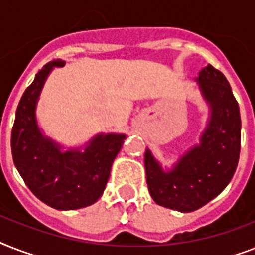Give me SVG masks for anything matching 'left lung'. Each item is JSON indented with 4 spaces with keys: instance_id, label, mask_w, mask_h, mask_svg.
<instances>
[{
    "instance_id": "1",
    "label": "left lung",
    "mask_w": 255,
    "mask_h": 255,
    "mask_svg": "<svg viewBox=\"0 0 255 255\" xmlns=\"http://www.w3.org/2000/svg\"><path fill=\"white\" fill-rule=\"evenodd\" d=\"M197 81L212 107L201 144L182 156L170 172H164L148 149L144 155L153 201L180 212H193L225 189L237 169L241 149L240 108L225 75L208 65Z\"/></svg>"
}]
</instances>
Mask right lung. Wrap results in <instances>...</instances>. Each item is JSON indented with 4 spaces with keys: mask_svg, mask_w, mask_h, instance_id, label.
I'll use <instances>...</instances> for the list:
<instances>
[{
    "mask_svg": "<svg viewBox=\"0 0 255 255\" xmlns=\"http://www.w3.org/2000/svg\"><path fill=\"white\" fill-rule=\"evenodd\" d=\"M63 65L59 59L46 63L23 92L11 129V155L27 188L41 201L55 209L71 210L91 205L102 196L126 136H96L85 152H61L42 136L35 104L51 69Z\"/></svg>",
    "mask_w": 255,
    "mask_h": 255,
    "instance_id": "1",
    "label": "right lung"
}]
</instances>
